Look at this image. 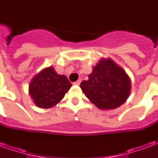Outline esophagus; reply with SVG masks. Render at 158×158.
<instances>
[{"label":"esophagus","mask_w":158,"mask_h":158,"mask_svg":"<svg viewBox=\"0 0 158 158\" xmlns=\"http://www.w3.org/2000/svg\"><path fill=\"white\" fill-rule=\"evenodd\" d=\"M80 82H81V80L79 79V80H77L76 82L73 83V85H80Z\"/></svg>","instance_id":"1"}]
</instances>
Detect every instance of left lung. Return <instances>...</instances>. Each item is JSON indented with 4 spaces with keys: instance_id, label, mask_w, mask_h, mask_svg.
Masks as SVG:
<instances>
[{
    "instance_id": "8db88e82",
    "label": "left lung",
    "mask_w": 158,
    "mask_h": 158,
    "mask_svg": "<svg viewBox=\"0 0 158 158\" xmlns=\"http://www.w3.org/2000/svg\"><path fill=\"white\" fill-rule=\"evenodd\" d=\"M88 77V80L81 82L80 88L100 109H115L129 98L131 90L129 75L109 57L101 59Z\"/></svg>"
}]
</instances>
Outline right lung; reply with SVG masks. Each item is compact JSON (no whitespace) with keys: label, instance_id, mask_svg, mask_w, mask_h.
Returning <instances> with one entry per match:
<instances>
[{"label":"right lung","instance_id":"1","mask_svg":"<svg viewBox=\"0 0 158 158\" xmlns=\"http://www.w3.org/2000/svg\"><path fill=\"white\" fill-rule=\"evenodd\" d=\"M71 86L68 78L57 74L51 66L33 77L29 83V93L36 106L46 109L60 102Z\"/></svg>","mask_w":158,"mask_h":158}]
</instances>
